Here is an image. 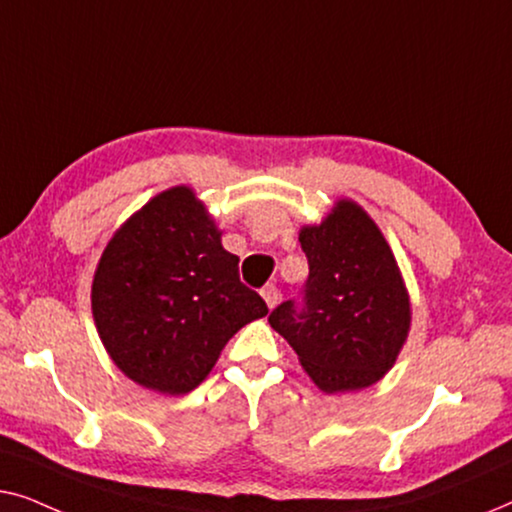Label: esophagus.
<instances>
[{"mask_svg": "<svg viewBox=\"0 0 512 512\" xmlns=\"http://www.w3.org/2000/svg\"><path fill=\"white\" fill-rule=\"evenodd\" d=\"M261 296H263L265 305H268L270 310L279 303V291H277V286H275V284H265L263 289H261Z\"/></svg>", "mask_w": 512, "mask_h": 512, "instance_id": "1", "label": "esophagus"}]
</instances>
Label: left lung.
<instances>
[{
    "label": "left lung",
    "instance_id": "obj_1",
    "mask_svg": "<svg viewBox=\"0 0 512 512\" xmlns=\"http://www.w3.org/2000/svg\"><path fill=\"white\" fill-rule=\"evenodd\" d=\"M310 277L303 307L286 300L270 326L324 394L380 382L410 333V296L394 251L359 202L340 198L298 233Z\"/></svg>",
    "mask_w": 512,
    "mask_h": 512
}]
</instances>
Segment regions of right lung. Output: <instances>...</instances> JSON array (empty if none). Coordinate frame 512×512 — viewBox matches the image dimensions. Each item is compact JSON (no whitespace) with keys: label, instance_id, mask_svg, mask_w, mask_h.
Here are the masks:
<instances>
[{"label":"right lung","instance_id":"add662e5","mask_svg":"<svg viewBox=\"0 0 512 512\" xmlns=\"http://www.w3.org/2000/svg\"><path fill=\"white\" fill-rule=\"evenodd\" d=\"M240 258L191 186H172L116 230L95 268L93 319L111 361L139 387L184 396L221 349L268 314Z\"/></svg>","mask_w":512,"mask_h":512}]
</instances>
